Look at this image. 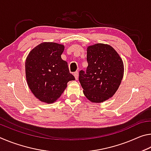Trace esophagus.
Returning <instances> with one entry per match:
<instances>
[{"label":"esophagus","mask_w":151,"mask_h":151,"mask_svg":"<svg viewBox=\"0 0 151 151\" xmlns=\"http://www.w3.org/2000/svg\"><path fill=\"white\" fill-rule=\"evenodd\" d=\"M74 76H75V78L76 80H78V72L74 73Z\"/></svg>","instance_id":"obj_1"}]
</instances>
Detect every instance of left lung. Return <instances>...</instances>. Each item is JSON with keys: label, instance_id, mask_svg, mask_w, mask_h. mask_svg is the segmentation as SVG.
<instances>
[{"label": "left lung", "instance_id": "1", "mask_svg": "<svg viewBox=\"0 0 151 151\" xmlns=\"http://www.w3.org/2000/svg\"><path fill=\"white\" fill-rule=\"evenodd\" d=\"M88 66L79 72L83 93L93 103L107 101L118 90L124 75V64L111 45L96 43L86 49Z\"/></svg>", "mask_w": 151, "mask_h": 151}]
</instances>
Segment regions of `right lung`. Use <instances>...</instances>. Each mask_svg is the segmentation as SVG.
<instances>
[{
    "instance_id": "add662e5",
    "label": "right lung",
    "mask_w": 151,
    "mask_h": 151,
    "mask_svg": "<svg viewBox=\"0 0 151 151\" xmlns=\"http://www.w3.org/2000/svg\"><path fill=\"white\" fill-rule=\"evenodd\" d=\"M65 46L42 42L30 50L25 62L27 82L40 101L51 104L60 98L68 81L75 80L68 63L61 58Z\"/></svg>"
}]
</instances>
